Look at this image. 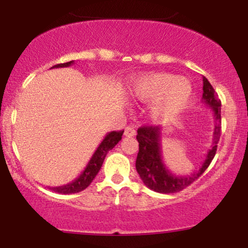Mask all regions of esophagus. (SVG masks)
<instances>
[{"label": "esophagus", "mask_w": 248, "mask_h": 248, "mask_svg": "<svg viewBox=\"0 0 248 248\" xmlns=\"http://www.w3.org/2000/svg\"><path fill=\"white\" fill-rule=\"evenodd\" d=\"M135 129H134L133 127H127L126 129H124V135L128 136V138H130V136H134L135 135Z\"/></svg>", "instance_id": "34e87169"}]
</instances>
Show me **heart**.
<instances>
[{
  "instance_id": "1",
  "label": "heart",
  "mask_w": 248,
  "mask_h": 248,
  "mask_svg": "<svg viewBox=\"0 0 248 248\" xmlns=\"http://www.w3.org/2000/svg\"><path fill=\"white\" fill-rule=\"evenodd\" d=\"M134 98L141 101H153L152 115L163 120L181 112L192 95V85L186 77L171 73H149L135 79L130 86Z\"/></svg>"
}]
</instances>
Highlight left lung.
Masks as SVG:
<instances>
[{
	"label": "left lung",
	"instance_id": "8db88e82",
	"mask_svg": "<svg viewBox=\"0 0 248 248\" xmlns=\"http://www.w3.org/2000/svg\"><path fill=\"white\" fill-rule=\"evenodd\" d=\"M203 104L211 107L215 118L212 144L204 158L203 163L197 171L191 175H173L168 170L162 160V128L157 126H143L138 129L136 140L139 141V153L136 157V171L139 172L144 186L150 190L160 193H173L182 191L202 175L210 166L216 152L217 144L220 139L221 132V116L220 106L217 93L213 90L209 80L203 77Z\"/></svg>",
	"mask_w": 248,
	"mask_h": 248
}]
</instances>
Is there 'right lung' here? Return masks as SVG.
<instances>
[{"instance_id":"1","label":"right lung","mask_w":248,"mask_h":248,"mask_svg":"<svg viewBox=\"0 0 248 248\" xmlns=\"http://www.w3.org/2000/svg\"><path fill=\"white\" fill-rule=\"evenodd\" d=\"M72 64L73 61H71L69 62H64V64H57L55 66L51 67V69H55V67L56 69H58V67H67L71 66ZM122 134H124V130L108 133L107 135L105 136L104 140L101 141V143L99 144V147L96 148V150L94 154H93L92 157H91V160L87 163L84 171H82L75 181L66 184V186L50 187V189L53 190L55 192L62 193V195L77 193L86 189V187L92 183V181L94 179L95 176L98 175L99 170L101 169V166L102 163H104V160L105 157H106L107 153L109 152V150H112L122 139Z\"/></svg>"}]
</instances>
